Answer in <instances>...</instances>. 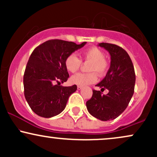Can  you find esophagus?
<instances>
[{"mask_svg":"<svg viewBox=\"0 0 157 157\" xmlns=\"http://www.w3.org/2000/svg\"><path fill=\"white\" fill-rule=\"evenodd\" d=\"M82 89V86H77V89H78V90H81Z\"/></svg>","mask_w":157,"mask_h":157,"instance_id":"obj_1","label":"esophagus"}]
</instances>
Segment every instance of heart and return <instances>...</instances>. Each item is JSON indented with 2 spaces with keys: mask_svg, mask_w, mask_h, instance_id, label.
I'll use <instances>...</instances> for the list:
<instances>
[{
  "mask_svg": "<svg viewBox=\"0 0 157 157\" xmlns=\"http://www.w3.org/2000/svg\"><path fill=\"white\" fill-rule=\"evenodd\" d=\"M105 53L97 47H91L82 52V59L90 63L87 70L90 73H78L71 77V82L77 86H84L95 82L97 80V74L102 76L109 68V63L105 59ZM81 60L75 54H71L65 60V66L69 72L75 73L81 66Z\"/></svg>",
  "mask_w": 157,
  "mask_h": 157,
  "instance_id": "obj_1",
  "label": "heart"
}]
</instances>
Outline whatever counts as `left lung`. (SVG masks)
Listing matches in <instances>:
<instances>
[{"instance_id": "1", "label": "left lung", "mask_w": 157, "mask_h": 157, "mask_svg": "<svg viewBox=\"0 0 157 157\" xmlns=\"http://www.w3.org/2000/svg\"><path fill=\"white\" fill-rule=\"evenodd\" d=\"M111 55V66L106 76L96 86L109 90L107 95L93 90L91 98L86 102L89 112L102 121L118 117L128 105L134 92L135 75L134 65L125 49L115 44L101 43Z\"/></svg>"}]
</instances>
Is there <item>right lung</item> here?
Wrapping results in <instances>:
<instances>
[{
  "instance_id": "right-lung-1",
  "label": "right lung",
  "mask_w": 157,
  "mask_h": 157,
  "mask_svg": "<svg viewBox=\"0 0 157 157\" xmlns=\"http://www.w3.org/2000/svg\"><path fill=\"white\" fill-rule=\"evenodd\" d=\"M86 44L49 40L32 52L23 75V87L25 98L36 114L50 118L65 109L68 97L77 89L76 85L60 86L69 77L65 60Z\"/></svg>"
}]
</instances>
